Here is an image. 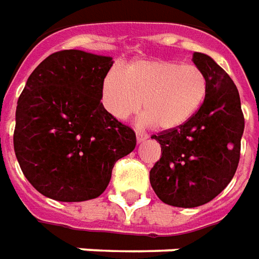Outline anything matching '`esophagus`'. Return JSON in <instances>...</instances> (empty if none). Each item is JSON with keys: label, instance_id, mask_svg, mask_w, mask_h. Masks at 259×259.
Segmentation results:
<instances>
[{"label": "esophagus", "instance_id": "esophagus-1", "mask_svg": "<svg viewBox=\"0 0 259 259\" xmlns=\"http://www.w3.org/2000/svg\"><path fill=\"white\" fill-rule=\"evenodd\" d=\"M147 138H148V135L144 133H137V141L138 142H144L147 141Z\"/></svg>", "mask_w": 259, "mask_h": 259}]
</instances>
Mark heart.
Instances as JSON below:
<instances>
[{"label": "heart", "mask_w": 259, "mask_h": 259, "mask_svg": "<svg viewBox=\"0 0 259 259\" xmlns=\"http://www.w3.org/2000/svg\"><path fill=\"white\" fill-rule=\"evenodd\" d=\"M206 94L205 72L177 61H134L124 71L111 69L102 81V102L112 117L125 119L141 105L144 121L158 131L188 122L202 107Z\"/></svg>", "instance_id": "b5f03b06"}]
</instances>
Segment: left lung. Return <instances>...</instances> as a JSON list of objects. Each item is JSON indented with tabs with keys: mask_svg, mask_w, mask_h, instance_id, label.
<instances>
[{
	"mask_svg": "<svg viewBox=\"0 0 259 259\" xmlns=\"http://www.w3.org/2000/svg\"><path fill=\"white\" fill-rule=\"evenodd\" d=\"M194 64L208 78L202 107L184 125L152 135L162 155L150 171L158 198L168 205H204L235 174L244 133V114L237 87L211 57L194 53Z\"/></svg>",
	"mask_w": 259,
	"mask_h": 259,
	"instance_id": "obj_1",
	"label": "left lung"
}]
</instances>
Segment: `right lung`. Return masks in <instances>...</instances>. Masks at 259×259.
Masks as SVG:
<instances>
[{
    "mask_svg": "<svg viewBox=\"0 0 259 259\" xmlns=\"http://www.w3.org/2000/svg\"><path fill=\"white\" fill-rule=\"evenodd\" d=\"M111 57L64 50L29 75L15 112L14 151L38 192L64 202L100 197L135 133L102 105Z\"/></svg>",
    "mask_w": 259,
    "mask_h": 259,
    "instance_id": "right-lung-1",
    "label": "right lung"
}]
</instances>
